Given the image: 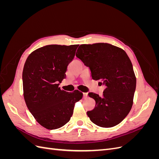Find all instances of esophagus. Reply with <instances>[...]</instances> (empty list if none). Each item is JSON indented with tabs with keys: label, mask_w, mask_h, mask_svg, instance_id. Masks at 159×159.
<instances>
[{
	"label": "esophagus",
	"mask_w": 159,
	"mask_h": 159,
	"mask_svg": "<svg viewBox=\"0 0 159 159\" xmlns=\"http://www.w3.org/2000/svg\"><path fill=\"white\" fill-rule=\"evenodd\" d=\"M83 94H84V98H87V96H88V93H84Z\"/></svg>",
	"instance_id": "34e87169"
}]
</instances>
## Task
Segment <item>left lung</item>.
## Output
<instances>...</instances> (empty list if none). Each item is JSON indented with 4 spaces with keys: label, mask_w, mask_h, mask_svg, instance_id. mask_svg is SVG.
Here are the masks:
<instances>
[{
    "label": "left lung",
    "mask_w": 159,
    "mask_h": 159,
    "mask_svg": "<svg viewBox=\"0 0 159 159\" xmlns=\"http://www.w3.org/2000/svg\"><path fill=\"white\" fill-rule=\"evenodd\" d=\"M75 56L89 68L92 79L105 86L102 96L88 93L95 101V106L87 112L88 116L99 127L117 125L131 111L136 88L129 56L123 49L107 43L81 44Z\"/></svg>",
    "instance_id": "obj_1"
}]
</instances>
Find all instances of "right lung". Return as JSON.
I'll return each mask as SVG.
<instances>
[{
    "label": "right lung",
    "instance_id": "right-lung-1",
    "mask_svg": "<svg viewBox=\"0 0 159 159\" xmlns=\"http://www.w3.org/2000/svg\"><path fill=\"white\" fill-rule=\"evenodd\" d=\"M79 45H47L28 56L22 72L24 98L37 122L48 129H56L68 123L74 105L82 98L78 90H61L68 64Z\"/></svg>",
    "mask_w": 159,
    "mask_h": 159
}]
</instances>
